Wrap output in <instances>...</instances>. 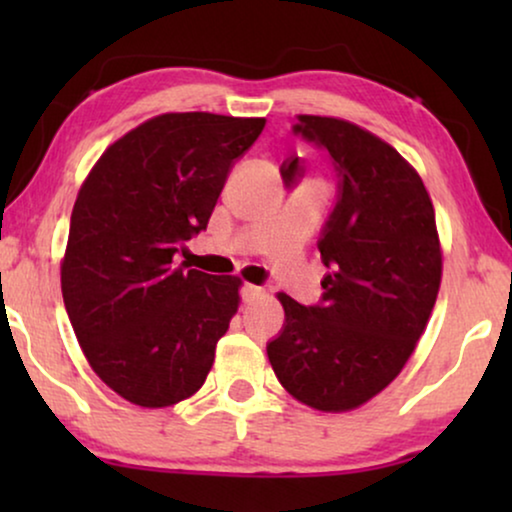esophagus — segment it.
<instances>
[{
  "mask_svg": "<svg viewBox=\"0 0 512 512\" xmlns=\"http://www.w3.org/2000/svg\"><path fill=\"white\" fill-rule=\"evenodd\" d=\"M265 296V291L261 289V286H254V284H244L242 286V300L247 305L256 303V300H261Z\"/></svg>",
  "mask_w": 512,
  "mask_h": 512,
  "instance_id": "esophagus-1",
  "label": "esophagus"
}]
</instances>
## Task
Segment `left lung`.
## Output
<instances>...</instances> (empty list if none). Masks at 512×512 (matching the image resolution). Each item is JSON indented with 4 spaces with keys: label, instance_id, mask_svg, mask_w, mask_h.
Segmentation results:
<instances>
[{
    "label": "left lung",
    "instance_id": "1",
    "mask_svg": "<svg viewBox=\"0 0 512 512\" xmlns=\"http://www.w3.org/2000/svg\"><path fill=\"white\" fill-rule=\"evenodd\" d=\"M293 132L331 153L340 195L319 240L321 303L277 293L284 331L268 345L282 387L321 412L361 408L396 380L429 324L443 277L436 212L415 167L345 118L300 114ZM303 172L282 165L286 186Z\"/></svg>",
    "mask_w": 512,
    "mask_h": 512
}]
</instances>
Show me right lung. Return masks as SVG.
<instances>
[{
  "label": "right lung",
  "instance_id": "right-lung-1",
  "mask_svg": "<svg viewBox=\"0 0 512 512\" xmlns=\"http://www.w3.org/2000/svg\"><path fill=\"white\" fill-rule=\"evenodd\" d=\"M265 118L160 114L116 139L76 195L62 298L97 377L139 408L193 396L240 307L242 279L174 265L207 228Z\"/></svg>",
  "mask_w": 512,
  "mask_h": 512
}]
</instances>
